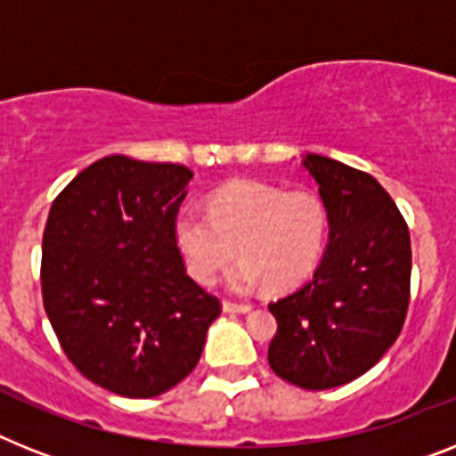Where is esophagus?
Instances as JSON below:
<instances>
[{"label":"esophagus","mask_w":456,"mask_h":456,"mask_svg":"<svg viewBox=\"0 0 456 456\" xmlns=\"http://www.w3.org/2000/svg\"><path fill=\"white\" fill-rule=\"evenodd\" d=\"M251 310V305L247 303H231V300H224V312L228 314H247Z\"/></svg>","instance_id":"esophagus-1"}]
</instances>
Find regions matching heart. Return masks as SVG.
<instances>
[{"mask_svg":"<svg viewBox=\"0 0 456 456\" xmlns=\"http://www.w3.org/2000/svg\"><path fill=\"white\" fill-rule=\"evenodd\" d=\"M329 225V205L314 188L284 191L242 179L216 188L207 200V212L182 209L172 235L198 284H214L237 247L242 261L228 277L235 291H249L263 281L273 291H287L317 270Z\"/></svg>","mask_w":456,"mask_h":456,"instance_id":"heart-1","label":"heart"}]
</instances>
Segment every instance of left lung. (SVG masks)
<instances>
[{
	"instance_id": "left-lung-1",
	"label": "left lung",
	"mask_w": 456,
	"mask_h": 456,
	"mask_svg": "<svg viewBox=\"0 0 456 456\" xmlns=\"http://www.w3.org/2000/svg\"><path fill=\"white\" fill-rule=\"evenodd\" d=\"M329 205V247L310 281L270 303L268 361L300 389H333L370 370L403 329L412 249L403 214L370 175L310 153Z\"/></svg>"
}]
</instances>
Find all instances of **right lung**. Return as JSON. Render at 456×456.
<instances>
[{"label":"right lung","instance_id":"add662e5","mask_svg":"<svg viewBox=\"0 0 456 456\" xmlns=\"http://www.w3.org/2000/svg\"><path fill=\"white\" fill-rule=\"evenodd\" d=\"M193 172L107 156L62 188L41 247V296L60 347L127 398L179 385L221 300L186 274L172 225Z\"/></svg>","mask_w":456,"mask_h":456}]
</instances>
